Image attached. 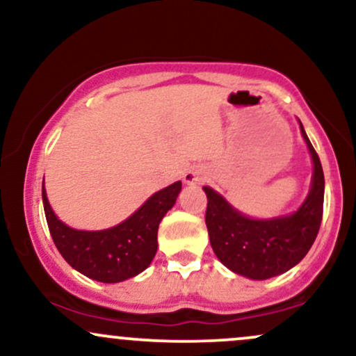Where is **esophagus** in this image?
<instances>
[{
  "label": "esophagus",
  "mask_w": 356,
  "mask_h": 356,
  "mask_svg": "<svg viewBox=\"0 0 356 356\" xmlns=\"http://www.w3.org/2000/svg\"><path fill=\"white\" fill-rule=\"evenodd\" d=\"M204 181H206V170L199 169V167L187 170L186 175H184V182L189 184V186H199Z\"/></svg>",
  "instance_id": "34e87169"
}]
</instances>
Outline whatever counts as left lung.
<instances>
[{
	"label": "left lung",
	"mask_w": 356,
	"mask_h": 356,
	"mask_svg": "<svg viewBox=\"0 0 356 356\" xmlns=\"http://www.w3.org/2000/svg\"><path fill=\"white\" fill-rule=\"evenodd\" d=\"M301 136L313 159V181L306 201L293 214L264 220L246 218L222 195L204 187L211 246L220 263L241 276L268 280L283 275L303 259L316 239L323 218L325 175L303 125Z\"/></svg>",
	"instance_id": "1"
}]
</instances>
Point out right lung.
<instances>
[{
  "label": "right lung",
  "instance_id": "right-lung-1",
  "mask_svg": "<svg viewBox=\"0 0 356 356\" xmlns=\"http://www.w3.org/2000/svg\"><path fill=\"white\" fill-rule=\"evenodd\" d=\"M182 182L155 192L144 206L120 222L104 231H79L56 218L42 187L44 216L56 249L63 259L90 280L120 283L137 276L152 263L157 252L159 224L172 209Z\"/></svg>",
  "mask_w": 356,
  "mask_h": 356
}]
</instances>
